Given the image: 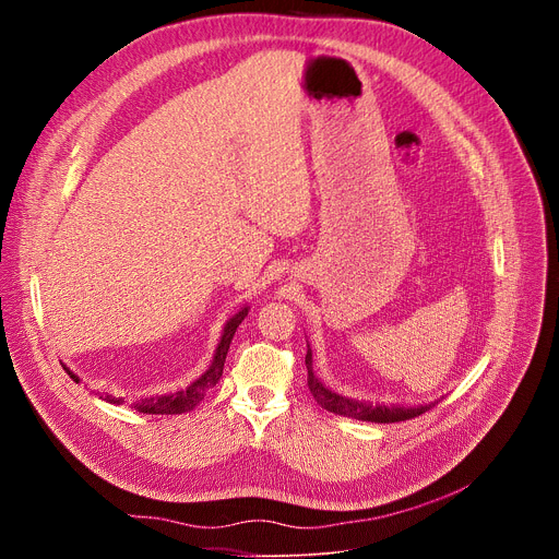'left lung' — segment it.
Here are the masks:
<instances>
[{
  "mask_svg": "<svg viewBox=\"0 0 559 559\" xmlns=\"http://www.w3.org/2000/svg\"><path fill=\"white\" fill-rule=\"evenodd\" d=\"M305 365H307V386L311 391V395L316 397V403L321 405L323 409L338 414V416H347V418H356V420H365V423H403L416 416H423L425 412H429L431 407H436V403L431 405H420V407H401V405H367V403H358L352 401V397H345L341 393H334L332 389H328L321 380L313 376V367H311V349L307 345V356H305Z\"/></svg>",
  "mask_w": 559,
  "mask_h": 559,
  "instance_id": "obj_1",
  "label": "left lung"
}]
</instances>
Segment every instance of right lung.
<instances>
[{
    "mask_svg": "<svg viewBox=\"0 0 559 559\" xmlns=\"http://www.w3.org/2000/svg\"><path fill=\"white\" fill-rule=\"evenodd\" d=\"M248 307H243L241 311L238 313H234L229 321L225 323V328H223V336H221V343H218V347H216V352H214V358H212V365L207 367V371L205 373H201L190 386H186V389H181V391H175V393H168V395H150V397H139V401H134L132 403V407L139 412V414H186V412H190V409H194L201 401H203V395L218 382V378L223 376V365H225V356H227V349H229V343H231V338H234V332H236V328L243 323V318L248 316ZM66 371H68V376L74 380V382H79V378L68 369V367H63ZM99 393V391H97ZM106 403H110V405H123L126 401L123 397H115V395H110V393H106V395H102Z\"/></svg>",
    "mask_w": 559,
    "mask_h": 559,
    "instance_id": "right-lung-1",
    "label": "right lung"
}]
</instances>
